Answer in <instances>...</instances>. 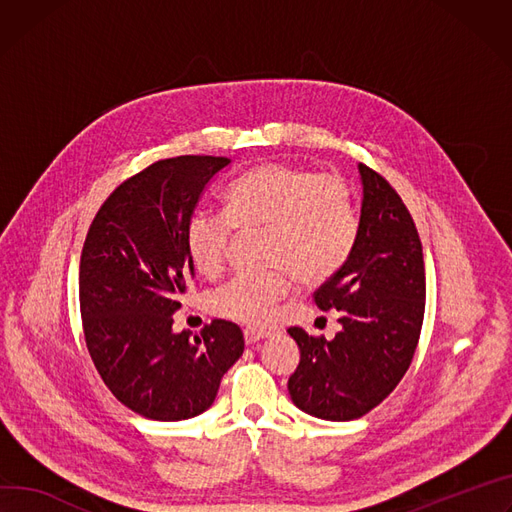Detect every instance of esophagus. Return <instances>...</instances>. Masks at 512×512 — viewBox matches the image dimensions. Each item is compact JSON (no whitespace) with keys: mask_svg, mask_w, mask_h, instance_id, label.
I'll return each mask as SVG.
<instances>
[{"mask_svg":"<svg viewBox=\"0 0 512 512\" xmlns=\"http://www.w3.org/2000/svg\"><path fill=\"white\" fill-rule=\"evenodd\" d=\"M263 339H267V333L255 331V329H245V343L247 345H255V343H259Z\"/></svg>","mask_w":512,"mask_h":512,"instance_id":"esophagus-1","label":"esophagus"}]
</instances>
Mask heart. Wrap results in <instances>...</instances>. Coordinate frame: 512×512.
Segmentation results:
<instances>
[{
    "label": "heart",
    "mask_w": 512,
    "mask_h": 512,
    "mask_svg": "<svg viewBox=\"0 0 512 512\" xmlns=\"http://www.w3.org/2000/svg\"><path fill=\"white\" fill-rule=\"evenodd\" d=\"M243 232L265 230V275H235L210 294L216 314L265 327L292 288L320 286L353 253L359 218L349 183L337 173L288 163L253 167L226 190V212L198 208L185 226V249L204 275L222 269L228 247Z\"/></svg>",
    "instance_id": "heart-1"
}]
</instances>
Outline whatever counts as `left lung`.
I'll use <instances>...</instances> for the list:
<instances>
[{
	"label": "left lung",
	"instance_id": "1",
	"mask_svg": "<svg viewBox=\"0 0 512 512\" xmlns=\"http://www.w3.org/2000/svg\"><path fill=\"white\" fill-rule=\"evenodd\" d=\"M363 185L359 235L347 263L314 292L320 310H339L329 341L288 329L300 363L288 380L292 402L324 421H353L404 378L425 316L423 245L402 198L374 169Z\"/></svg>",
	"mask_w": 512,
	"mask_h": 512
}]
</instances>
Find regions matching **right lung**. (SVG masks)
Instances as JSON below:
<instances>
[{"label": "right lung", "mask_w": 512, "mask_h": 512, "mask_svg": "<svg viewBox=\"0 0 512 512\" xmlns=\"http://www.w3.org/2000/svg\"><path fill=\"white\" fill-rule=\"evenodd\" d=\"M226 157L181 155L132 175L91 222L79 265L87 351L110 392L153 421H185L212 406L245 349L235 322L173 333L194 263L185 226Z\"/></svg>", "instance_id": "add662e5"}]
</instances>
